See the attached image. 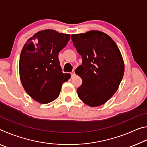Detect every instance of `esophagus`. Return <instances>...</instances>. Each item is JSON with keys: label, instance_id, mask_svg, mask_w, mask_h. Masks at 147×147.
Segmentation results:
<instances>
[{"label": "esophagus", "instance_id": "1", "mask_svg": "<svg viewBox=\"0 0 147 147\" xmlns=\"http://www.w3.org/2000/svg\"><path fill=\"white\" fill-rule=\"evenodd\" d=\"M75 75H76L75 72H74V71H73V72H72V73H71V76H72V77H74V76H75Z\"/></svg>", "mask_w": 147, "mask_h": 147}]
</instances>
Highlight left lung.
<instances>
[{"instance_id": "1", "label": "left lung", "mask_w": 147, "mask_h": 147, "mask_svg": "<svg viewBox=\"0 0 147 147\" xmlns=\"http://www.w3.org/2000/svg\"><path fill=\"white\" fill-rule=\"evenodd\" d=\"M71 39L82 58V64L75 70L82 80L77 88L78 97L91 107L102 105L115 94L123 78L121 52L111 37L100 31L73 34Z\"/></svg>"}]
</instances>
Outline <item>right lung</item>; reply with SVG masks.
<instances>
[{"instance_id": "add662e5", "label": "right lung", "mask_w": 147, "mask_h": 147, "mask_svg": "<svg viewBox=\"0 0 147 147\" xmlns=\"http://www.w3.org/2000/svg\"><path fill=\"white\" fill-rule=\"evenodd\" d=\"M70 39V35L54 30L39 31L28 39L19 59V75L24 90L41 104L58 97L61 85L71 78L63 73L58 54Z\"/></svg>"}]
</instances>
